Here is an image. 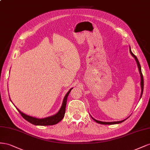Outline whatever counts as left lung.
Segmentation results:
<instances>
[{"label":"left lung","mask_w":150,"mask_h":150,"mask_svg":"<svg viewBox=\"0 0 150 150\" xmlns=\"http://www.w3.org/2000/svg\"><path fill=\"white\" fill-rule=\"evenodd\" d=\"M129 51L131 54H132V56L133 57L136 61V63L137 64H138V68H139V73H140V75H141V87H142V93H141V97L140 98L142 97V95H143V88H144V79H143V74H142V68H141V65L139 64V62L138 61V58H137V57L135 56V55L132 53V51L131 50V49L129 50ZM92 118L93 119L94 121H95L96 122L99 123V124H101V125H115V124H119V123H121V122H122L123 121H125L126 119H125V120H122V121H117V122H102V121H97L96 120V119H93L92 117Z\"/></svg>","instance_id":"1"}]
</instances>
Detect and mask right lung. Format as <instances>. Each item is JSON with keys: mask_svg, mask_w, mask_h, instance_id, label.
I'll return each instance as SVG.
<instances>
[{"mask_svg": "<svg viewBox=\"0 0 150 150\" xmlns=\"http://www.w3.org/2000/svg\"><path fill=\"white\" fill-rule=\"evenodd\" d=\"M71 88L70 89V91L67 92L66 96H65L63 99V104L61 107L60 109L55 115H52V116L46 117L44 119H38L36 117H34L32 116H29L27 114H25L23 113L21 111H20L18 108H16L19 111L20 114L22 115V117L25 119L27 121L29 122L30 123L33 124L34 125L36 126H51V125H56V124L58 123L59 121H61L63 118L64 117V115H65V108H66V105H67V98L68 95L71 91Z\"/></svg>", "mask_w": 150, "mask_h": 150, "instance_id": "1", "label": "right lung"}]
</instances>
